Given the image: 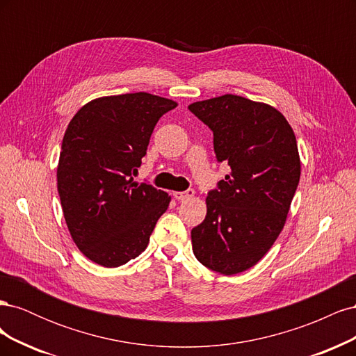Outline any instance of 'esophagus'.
Here are the masks:
<instances>
[{
  "mask_svg": "<svg viewBox=\"0 0 356 356\" xmlns=\"http://www.w3.org/2000/svg\"><path fill=\"white\" fill-rule=\"evenodd\" d=\"M195 190H187V191H175L174 193V197L177 199V200H181V202H184V200H188V199H193L195 197Z\"/></svg>",
  "mask_w": 356,
  "mask_h": 356,
  "instance_id": "esophagus-1",
  "label": "esophagus"
}]
</instances>
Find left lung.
I'll return each mask as SVG.
<instances>
[{
    "label": "left lung",
    "instance_id": "left-lung-1",
    "mask_svg": "<svg viewBox=\"0 0 356 356\" xmlns=\"http://www.w3.org/2000/svg\"><path fill=\"white\" fill-rule=\"evenodd\" d=\"M188 110L213 132L215 156L232 169L208 193L207 217L191 230L193 252L213 272L241 273L284 229L300 181L297 139L281 111L243 96L222 95Z\"/></svg>",
    "mask_w": 356,
    "mask_h": 356
}]
</instances>
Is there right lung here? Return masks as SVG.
I'll return each instance as SVG.
<instances>
[{"label": "right lung", "mask_w": 356, "mask_h": 356, "mask_svg": "<svg viewBox=\"0 0 356 356\" xmlns=\"http://www.w3.org/2000/svg\"><path fill=\"white\" fill-rule=\"evenodd\" d=\"M178 104L147 92L96 98L63 135L58 191L74 243L93 263L118 267L149 242L170 196L134 181L154 126Z\"/></svg>", "instance_id": "1"}]
</instances>
